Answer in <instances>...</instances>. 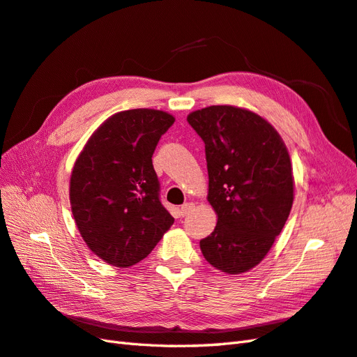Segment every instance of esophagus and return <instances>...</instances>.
<instances>
[{"label": "esophagus", "instance_id": "34e87169", "mask_svg": "<svg viewBox=\"0 0 357 357\" xmlns=\"http://www.w3.org/2000/svg\"><path fill=\"white\" fill-rule=\"evenodd\" d=\"M192 208H195V205H192V203H184V205H182V206H181V209H179L181 215H182V217L188 215V213L192 211Z\"/></svg>", "mask_w": 357, "mask_h": 357}]
</instances>
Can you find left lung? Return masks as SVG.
Instances as JSON below:
<instances>
[{"mask_svg":"<svg viewBox=\"0 0 357 357\" xmlns=\"http://www.w3.org/2000/svg\"><path fill=\"white\" fill-rule=\"evenodd\" d=\"M205 144L208 200L217 226L200 241L203 257L227 273H242L266 256L293 205L291 162L268 121L233 106H209L188 115Z\"/></svg>","mask_w":357,"mask_h":357,"instance_id":"obj_1","label":"left lung"}]
</instances>
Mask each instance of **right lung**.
<instances>
[{
  "mask_svg": "<svg viewBox=\"0 0 357 357\" xmlns=\"http://www.w3.org/2000/svg\"><path fill=\"white\" fill-rule=\"evenodd\" d=\"M175 118L154 109L115 114L77 157L70 179L76 226L96 256L133 266L175 222L160 200L152 155Z\"/></svg>",
  "mask_w": 357,
  "mask_h": 357,
  "instance_id": "right-lung-1",
  "label": "right lung"
}]
</instances>
